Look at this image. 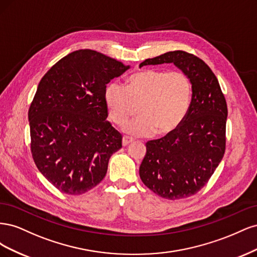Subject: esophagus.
Returning <instances> with one entry per match:
<instances>
[{
  "label": "esophagus",
  "instance_id": "obj_1",
  "mask_svg": "<svg viewBox=\"0 0 257 257\" xmlns=\"http://www.w3.org/2000/svg\"><path fill=\"white\" fill-rule=\"evenodd\" d=\"M133 142H134V139H132L130 137H123L122 145H123V147H126V146H128L130 144H132Z\"/></svg>",
  "mask_w": 257,
  "mask_h": 257
}]
</instances>
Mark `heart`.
<instances>
[{
  "label": "heart",
  "instance_id": "1",
  "mask_svg": "<svg viewBox=\"0 0 257 257\" xmlns=\"http://www.w3.org/2000/svg\"><path fill=\"white\" fill-rule=\"evenodd\" d=\"M110 119L119 126L139 106L141 116L130 122L125 132L137 137L166 135L177 130L188 114L192 99V83L180 71L144 69L127 77L125 85L110 83L104 94Z\"/></svg>",
  "mask_w": 257,
  "mask_h": 257
}]
</instances>
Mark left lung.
I'll use <instances>...</instances> for the list:
<instances>
[{
  "label": "left lung",
  "instance_id": "8db88e82",
  "mask_svg": "<svg viewBox=\"0 0 257 257\" xmlns=\"http://www.w3.org/2000/svg\"><path fill=\"white\" fill-rule=\"evenodd\" d=\"M163 63H174L188 75L192 100L180 126L146 144L139 176L153 193L175 200L195 195L219 166L226 147L227 105L217 78L201 59L176 50L147 59L139 67Z\"/></svg>",
  "mask_w": 257,
  "mask_h": 257
}]
</instances>
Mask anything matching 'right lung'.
<instances>
[{"mask_svg": "<svg viewBox=\"0 0 257 257\" xmlns=\"http://www.w3.org/2000/svg\"><path fill=\"white\" fill-rule=\"evenodd\" d=\"M94 50L67 54L44 75L29 108L31 153L38 170L58 189L80 195L107 173L122 135L109 121L106 84L128 69Z\"/></svg>", "mask_w": 257, "mask_h": 257, "instance_id": "obj_1", "label": "right lung"}]
</instances>
